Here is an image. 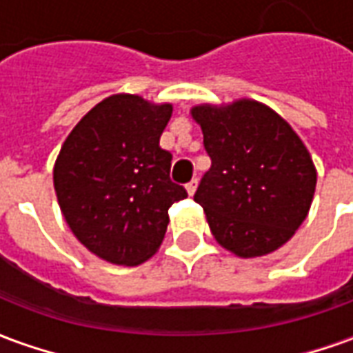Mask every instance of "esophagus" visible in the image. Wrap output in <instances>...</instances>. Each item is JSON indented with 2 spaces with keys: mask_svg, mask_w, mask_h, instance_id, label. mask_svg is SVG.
<instances>
[{
  "mask_svg": "<svg viewBox=\"0 0 353 353\" xmlns=\"http://www.w3.org/2000/svg\"><path fill=\"white\" fill-rule=\"evenodd\" d=\"M185 189H187V192L192 196V194L196 192V189H199V179H191L189 183L185 185Z\"/></svg>",
  "mask_w": 353,
  "mask_h": 353,
  "instance_id": "obj_1",
  "label": "esophagus"
}]
</instances>
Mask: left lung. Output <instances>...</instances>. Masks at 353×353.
<instances>
[{
  "mask_svg": "<svg viewBox=\"0 0 353 353\" xmlns=\"http://www.w3.org/2000/svg\"><path fill=\"white\" fill-rule=\"evenodd\" d=\"M192 119L212 159L194 194L217 244L242 259L276 252L310 212L318 172L291 124L250 98L200 103Z\"/></svg>",
  "mask_w": 353,
  "mask_h": 353,
  "instance_id": "1",
  "label": "left lung"
}]
</instances>
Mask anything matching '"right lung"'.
<instances>
[{
    "mask_svg": "<svg viewBox=\"0 0 353 353\" xmlns=\"http://www.w3.org/2000/svg\"><path fill=\"white\" fill-rule=\"evenodd\" d=\"M170 117L172 103L113 94L73 126L57 157L52 179L68 227L111 265L153 257L170 206L187 196L170 181L172 154L159 145Z\"/></svg>",
    "mask_w": 353,
    "mask_h": 353,
    "instance_id": "1",
    "label": "right lung"
}]
</instances>
